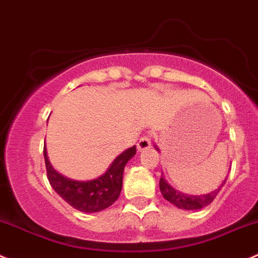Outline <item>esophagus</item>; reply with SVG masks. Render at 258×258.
Here are the masks:
<instances>
[{
	"label": "esophagus",
	"mask_w": 258,
	"mask_h": 258,
	"mask_svg": "<svg viewBox=\"0 0 258 258\" xmlns=\"http://www.w3.org/2000/svg\"><path fill=\"white\" fill-rule=\"evenodd\" d=\"M151 147V139L150 136H142L141 139L137 142V150L139 151H144V150H147Z\"/></svg>",
	"instance_id": "1"
}]
</instances>
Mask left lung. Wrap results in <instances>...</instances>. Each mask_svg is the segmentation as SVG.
<instances>
[{
    "mask_svg": "<svg viewBox=\"0 0 258 258\" xmlns=\"http://www.w3.org/2000/svg\"><path fill=\"white\" fill-rule=\"evenodd\" d=\"M226 180L223 181V184L219 185L218 189L213 190V191L208 192V194H204V196H187V194L177 191L174 187L170 186L166 180L164 179V176L161 175V177H160V190H161L162 197L166 201H169L170 203L174 204L175 207H177V208L186 209V211H198V209L209 206L214 201V198L217 197L219 190L222 189Z\"/></svg>",
    "mask_w": 258,
    "mask_h": 258,
    "instance_id": "left-lung-1",
    "label": "left lung"
}]
</instances>
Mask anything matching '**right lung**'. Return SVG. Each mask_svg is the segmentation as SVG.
<instances>
[{"mask_svg":"<svg viewBox=\"0 0 258 258\" xmlns=\"http://www.w3.org/2000/svg\"><path fill=\"white\" fill-rule=\"evenodd\" d=\"M135 155L136 146L130 147L114 159L102 176L89 181H76L55 171L49 161L46 149H44L47 179L52 189L69 206L86 213L103 211L118 199L122 190L124 166Z\"/></svg>","mask_w":258,"mask_h":258,"instance_id":"right-lung-1","label":"right lung"}]
</instances>
